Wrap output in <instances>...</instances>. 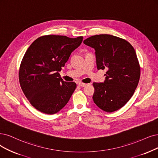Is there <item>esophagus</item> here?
Segmentation results:
<instances>
[{
    "label": "esophagus",
    "instance_id": "esophagus-1",
    "mask_svg": "<svg viewBox=\"0 0 158 158\" xmlns=\"http://www.w3.org/2000/svg\"><path fill=\"white\" fill-rule=\"evenodd\" d=\"M78 85H79V86H81V87H84V86H85L86 85V84L83 83H78Z\"/></svg>",
    "mask_w": 158,
    "mask_h": 158
}]
</instances>
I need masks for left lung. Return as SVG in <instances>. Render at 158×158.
I'll list each match as a JSON object with an SVG mask.
<instances>
[{"label":"left lung","instance_id":"1","mask_svg":"<svg viewBox=\"0 0 158 158\" xmlns=\"http://www.w3.org/2000/svg\"><path fill=\"white\" fill-rule=\"evenodd\" d=\"M83 43L95 49L98 69L107 70L103 83H94L93 100L106 112L117 110L130 100L138 85L141 69L133 46L109 34L92 36Z\"/></svg>","mask_w":158,"mask_h":158}]
</instances>
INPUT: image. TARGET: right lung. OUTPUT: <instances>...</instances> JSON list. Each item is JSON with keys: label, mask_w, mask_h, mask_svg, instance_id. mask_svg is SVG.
<instances>
[{"label": "right lung", "mask_w": 158, "mask_h": 158, "mask_svg": "<svg viewBox=\"0 0 158 158\" xmlns=\"http://www.w3.org/2000/svg\"><path fill=\"white\" fill-rule=\"evenodd\" d=\"M83 39L48 35L37 38L27 50L20 66L19 83L29 102L39 111L56 113L69 100L76 84L64 81L58 72Z\"/></svg>", "instance_id": "obj_1"}]
</instances>
